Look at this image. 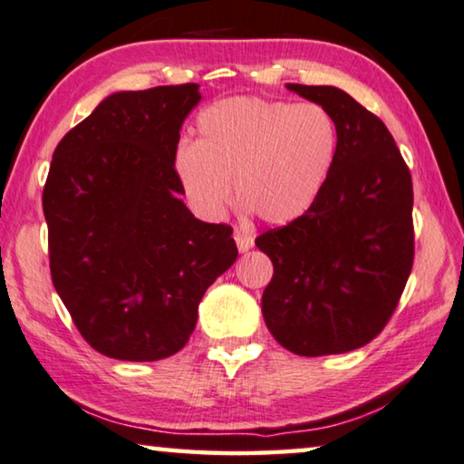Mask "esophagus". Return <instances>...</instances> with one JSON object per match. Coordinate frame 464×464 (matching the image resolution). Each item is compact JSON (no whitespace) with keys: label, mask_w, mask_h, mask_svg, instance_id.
<instances>
[{"label":"esophagus","mask_w":464,"mask_h":464,"mask_svg":"<svg viewBox=\"0 0 464 464\" xmlns=\"http://www.w3.org/2000/svg\"><path fill=\"white\" fill-rule=\"evenodd\" d=\"M234 240H237V246H238L240 253L251 251L253 245H255V238L245 230H234Z\"/></svg>","instance_id":"obj_1"}]
</instances>
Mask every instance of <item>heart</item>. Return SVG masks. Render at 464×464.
<instances>
[{
    "label": "heart",
    "mask_w": 464,
    "mask_h": 464,
    "mask_svg": "<svg viewBox=\"0 0 464 464\" xmlns=\"http://www.w3.org/2000/svg\"><path fill=\"white\" fill-rule=\"evenodd\" d=\"M337 123L324 106L232 98L198 117V142L179 146L176 169L186 194L207 216L234 200L282 226L310 209L337 157Z\"/></svg>",
    "instance_id": "heart-1"
}]
</instances>
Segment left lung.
<instances>
[{
    "instance_id": "8db88e82",
    "label": "left lung",
    "mask_w": 464,
    "mask_h": 464,
    "mask_svg": "<svg viewBox=\"0 0 464 464\" xmlns=\"http://www.w3.org/2000/svg\"><path fill=\"white\" fill-rule=\"evenodd\" d=\"M286 87L331 112L339 146L310 209L255 238L274 264L261 312L288 352L345 353L385 328L411 276L412 178L385 123L349 93Z\"/></svg>"
}]
</instances>
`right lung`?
I'll return each instance as SVG.
<instances>
[{
	"mask_svg": "<svg viewBox=\"0 0 464 464\" xmlns=\"http://www.w3.org/2000/svg\"><path fill=\"white\" fill-rule=\"evenodd\" d=\"M197 83L117 92L60 140L44 188L50 272L96 352L154 362L182 349L198 304L238 257L232 227L179 198L176 152Z\"/></svg>",
	"mask_w": 464,
	"mask_h": 464,
	"instance_id": "obj_1",
	"label": "right lung"
}]
</instances>
